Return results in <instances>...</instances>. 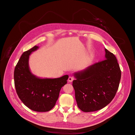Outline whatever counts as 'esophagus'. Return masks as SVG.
Returning <instances> with one entry per match:
<instances>
[{
    "label": "esophagus",
    "mask_w": 135,
    "mask_h": 135,
    "mask_svg": "<svg viewBox=\"0 0 135 135\" xmlns=\"http://www.w3.org/2000/svg\"><path fill=\"white\" fill-rule=\"evenodd\" d=\"M73 79H74V78H73V76H70L68 78V81H69V82H71V81L73 80Z\"/></svg>",
    "instance_id": "1"
}]
</instances>
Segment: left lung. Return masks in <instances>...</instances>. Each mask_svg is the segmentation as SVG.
<instances>
[{"instance_id":"obj_1","label":"left lung","mask_w":135,"mask_h":135,"mask_svg":"<svg viewBox=\"0 0 135 135\" xmlns=\"http://www.w3.org/2000/svg\"><path fill=\"white\" fill-rule=\"evenodd\" d=\"M105 59L74 73L73 81L78 108L95 112L108 105L119 87L121 71L115 56L105 48Z\"/></svg>"}]
</instances>
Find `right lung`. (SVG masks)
<instances>
[{
  "label": "right lung",
  "instance_id": "obj_1",
  "mask_svg": "<svg viewBox=\"0 0 135 135\" xmlns=\"http://www.w3.org/2000/svg\"><path fill=\"white\" fill-rule=\"evenodd\" d=\"M38 48L35 46L22 54L15 69V85L20 99L27 108L35 112H46L55 107L69 76L40 78L32 74L28 65L29 56Z\"/></svg>",
  "mask_w": 135,
  "mask_h": 135
}]
</instances>
